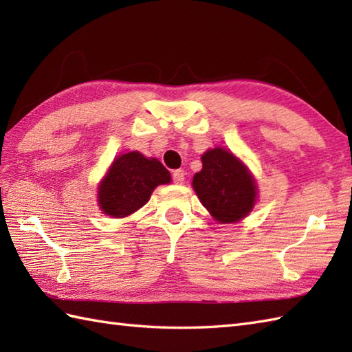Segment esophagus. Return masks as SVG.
I'll return each mask as SVG.
<instances>
[{
	"label": "esophagus",
	"mask_w": 352,
	"mask_h": 352,
	"mask_svg": "<svg viewBox=\"0 0 352 352\" xmlns=\"http://www.w3.org/2000/svg\"><path fill=\"white\" fill-rule=\"evenodd\" d=\"M184 170L182 169H177L174 170V174H172V178H174V183L175 184H183L184 183Z\"/></svg>",
	"instance_id": "34e87169"
}]
</instances>
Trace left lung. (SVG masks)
<instances>
[{
	"instance_id": "1",
	"label": "left lung",
	"mask_w": 352,
	"mask_h": 352,
	"mask_svg": "<svg viewBox=\"0 0 352 352\" xmlns=\"http://www.w3.org/2000/svg\"><path fill=\"white\" fill-rule=\"evenodd\" d=\"M203 169L192 188L207 212L219 223L246 218L257 203L258 188L250 168L227 148H210L201 155Z\"/></svg>"
}]
</instances>
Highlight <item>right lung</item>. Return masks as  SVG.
Here are the masks:
<instances>
[{"label": "right lung", "instance_id": "add662e5", "mask_svg": "<svg viewBox=\"0 0 352 352\" xmlns=\"http://www.w3.org/2000/svg\"><path fill=\"white\" fill-rule=\"evenodd\" d=\"M170 183L160 160L130 151L115 157L98 183L100 210L110 218H126L144 207L157 186Z\"/></svg>", "mask_w": 352, "mask_h": 352}]
</instances>
